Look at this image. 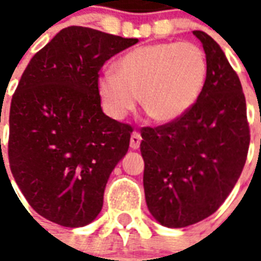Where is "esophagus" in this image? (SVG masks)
I'll use <instances>...</instances> for the list:
<instances>
[{
	"label": "esophagus",
	"mask_w": 261,
	"mask_h": 261,
	"mask_svg": "<svg viewBox=\"0 0 261 261\" xmlns=\"http://www.w3.org/2000/svg\"><path fill=\"white\" fill-rule=\"evenodd\" d=\"M141 136H140V133H137L134 131L133 134H131V138H130V147L133 149H138L140 148V144H141Z\"/></svg>",
	"instance_id": "34e87169"
}]
</instances>
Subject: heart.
<instances>
[{
  "mask_svg": "<svg viewBox=\"0 0 261 261\" xmlns=\"http://www.w3.org/2000/svg\"><path fill=\"white\" fill-rule=\"evenodd\" d=\"M208 61L192 42H164L133 48L97 80V93L109 117L123 120L141 97L145 113L168 124L192 110L205 88Z\"/></svg>",
  "mask_w": 261,
  "mask_h": 261,
  "instance_id": "heart-1",
  "label": "heart"
}]
</instances>
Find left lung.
Here are the masks:
<instances>
[{"instance_id":"obj_1","label":"left lung","mask_w":261,"mask_h":261,"mask_svg":"<svg viewBox=\"0 0 261 261\" xmlns=\"http://www.w3.org/2000/svg\"><path fill=\"white\" fill-rule=\"evenodd\" d=\"M193 33L208 61L201 96L181 119L141 130L148 210L168 228L200 222L221 207L241 176L250 142L239 76L213 37Z\"/></svg>"}]
</instances>
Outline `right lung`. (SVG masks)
<instances>
[{
  "label": "right lung",
  "mask_w": 261,
  "mask_h": 261,
  "mask_svg": "<svg viewBox=\"0 0 261 261\" xmlns=\"http://www.w3.org/2000/svg\"><path fill=\"white\" fill-rule=\"evenodd\" d=\"M137 42L68 26L22 74L9 110V168L31 207L51 222L85 226L102 210L133 128L103 113L99 71Z\"/></svg>",
  "instance_id": "right-lung-1"
}]
</instances>
